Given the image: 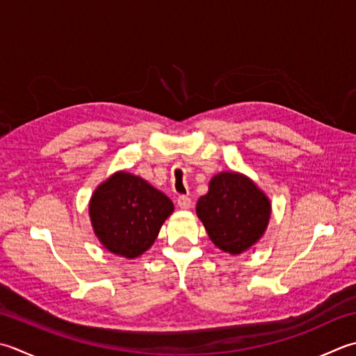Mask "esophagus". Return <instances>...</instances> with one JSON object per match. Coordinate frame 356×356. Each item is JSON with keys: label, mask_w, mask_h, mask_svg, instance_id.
<instances>
[{"label": "esophagus", "mask_w": 356, "mask_h": 356, "mask_svg": "<svg viewBox=\"0 0 356 356\" xmlns=\"http://www.w3.org/2000/svg\"><path fill=\"white\" fill-rule=\"evenodd\" d=\"M177 205L180 208H184V210H188V208L191 207V199L188 196H179L177 197Z\"/></svg>", "instance_id": "esophagus-1"}]
</instances>
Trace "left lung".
I'll list each match as a JSON object with an SVG mask.
<instances>
[{
    "instance_id": "obj_1",
    "label": "left lung",
    "mask_w": 356,
    "mask_h": 356,
    "mask_svg": "<svg viewBox=\"0 0 356 356\" xmlns=\"http://www.w3.org/2000/svg\"><path fill=\"white\" fill-rule=\"evenodd\" d=\"M196 213L216 247L227 253L245 252L266 232L270 202L248 177L220 172L197 200Z\"/></svg>"
}]
</instances>
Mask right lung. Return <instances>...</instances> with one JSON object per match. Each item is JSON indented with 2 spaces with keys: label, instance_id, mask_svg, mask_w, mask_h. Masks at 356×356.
I'll return each instance as SVG.
<instances>
[{
  "label": "right lung",
  "instance_id": "add662e5",
  "mask_svg": "<svg viewBox=\"0 0 356 356\" xmlns=\"http://www.w3.org/2000/svg\"><path fill=\"white\" fill-rule=\"evenodd\" d=\"M172 210V202L162 191L124 171L97 188L89 204L97 238L109 252L129 259L154 243Z\"/></svg>",
  "mask_w": 356,
  "mask_h": 356
}]
</instances>
